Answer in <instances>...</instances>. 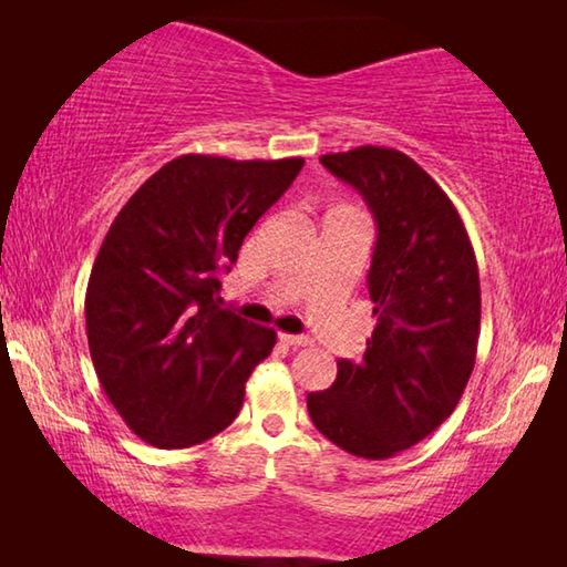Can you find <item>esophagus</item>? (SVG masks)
I'll use <instances>...</instances> for the list:
<instances>
[{"label": "esophagus", "mask_w": 567, "mask_h": 567, "mask_svg": "<svg viewBox=\"0 0 567 567\" xmlns=\"http://www.w3.org/2000/svg\"><path fill=\"white\" fill-rule=\"evenodd\" d=\"M280 342L287 344V348H305V344H310V340L302 338V334H287V332H280Z\"/></svg>", "instance_id": "1"}]
</instances>
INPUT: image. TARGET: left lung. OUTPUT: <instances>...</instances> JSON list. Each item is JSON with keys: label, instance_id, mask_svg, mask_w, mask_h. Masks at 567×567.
Segmentation results:
<instances>
[{"label": "left lung", "instance_id": "1", "mask_svg": "<svg viewBox=\"0 0 567 567\" xmlns=\"http://www.w3.org/2000/svg\"><path fill=\"white\" fill-rule=\"evenodd\" d=\"M378 223L368 290L378 318L362 360L307 395L315 427L368 460L420 443L453 415L475 368L480 277L473 245L443 187L400 150L322 155Z\"/></svg>", "mask_w": 567, "mask_h": 567}]
</instances>
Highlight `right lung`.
Segmentation results:
<instances>
[{"label":"right lung","mask_w":567,"mask_h":567,"mask_svg":"<svg viewBox=\"0 0 567 567\" xmlns=\"http://www.w3.org/2000/svg\"><path fill=\"white\" fill-rule=\"evenodd\" d=\"M302 165L182 155L114 217L84 318L104 395L145 443L199 445L237 417L245 382L277 334L217 305L219 272Z\"/></svg>","instance_id":"add662e5"}]
</instances>
